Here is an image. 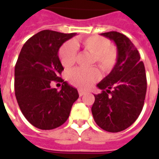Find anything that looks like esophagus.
I'll list each match as a JSON object with an SVG mask.
<instances>
[{"label": "esophagus", "mask_w": 159, "mask_h": 159, "mask_svg": "<svg viewBox=\"0 0 159 159\" xmlns=\"http://www.w3.org/2000/svg\"><path fill=\"white\" fill-rule=\"evenodd\" d=\"M78 93H79V96H83L84 94H86V92L83 91V90H79V91H78Z\"/></svg>", "instance_id": "1"}]
</instances>
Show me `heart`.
Here are the masks:
<instances>
[{
    "label": "heart",
    "mask_w": 159,
    "mask_h": 159,
    "mask_svg": "<svg viewBox=\"0 0 159 159\" xmlns=\"http://www.w3.org/2000/svg\"><path fill=\"white\" fill-rule=\"evenodd\" d=\"M83 48L93 54V62H96L101 69L109 72L113 69L117 62V51L111 46L110 41L103 36H92L81 42ZM79 42H69L65 43L59 49V59L62 66L69 68L76 61V47ZM100 78V70L96 67L89 69L74 68L67 74V79L75 87L88 89Z\"/></svg>",
    "instance_id": "heart-1"
}]
</instances>
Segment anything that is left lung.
<instances>
[{
    "instance_id": "left-lung-1",
    "label": "left lung",
    "mask_w": 159,
    "mask_h": 159,
    "mask_svg": "<svg viewBox=\"0 0 159 159\" xmlns=\"http://www.w3.org/2000/svg\"><path fill=\"white\" fill-rule=\"evenodd\" d=\"M115 42L117 62L97 87L92 114L102 129L117 133L132 125L142 111L147 93L145 66L136 48L126 36L117 31L100 34Z\"/></svg>"
}]
</instances>
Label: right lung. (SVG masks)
<instances>
[{"instance_id": "add662e5", "label": "right lung", "mask_w": 159, "mask_h": 159, "mask_svg": "<svg viewBox=\"0 0 159 159\" xmlns=\"http://www.w3.org/2000/svg\"><path fill=\"white\" fill-rule=\"evenodd\" d=\"M76 33L42 30L24 44L14 70V89L19 108L26 119L40 129H53L66 123L77 90L59 77L64 70L59 48ZM52 80L62 83L61 89L51 88Z\"/></svg>"}]
</instances>
